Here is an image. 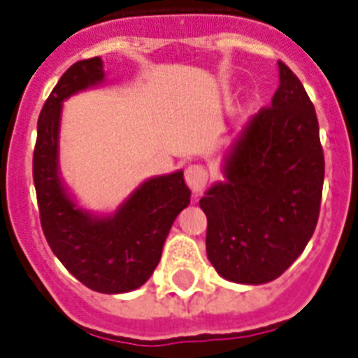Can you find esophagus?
<instances>
[{
  "mask_svg": "<svg viewBox=\"0 0 358 358\" xmlns=\"http://www.w3.org/2000/svg\"><path fill=\"white\" fill-rule=\"evenodd\" d=\"M185 182H187L193 193H200L206 187V184H208V171L199 164L189 165L187 169H185Z\"/></svg>",
  "mask_w": 358,
  "mask_h": 358,
  "instance_id": "34e87169",
  "label": "esophagus"
}]
</instances>
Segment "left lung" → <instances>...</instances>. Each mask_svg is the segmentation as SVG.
<instances>
[{
    "label": "left lung",
    "mask_w": 358,
    "mask_h": 358,
    "mask_svg": "<svg viewBox=\"0 0 358 358\" xmlns=\"http://www.w3.org/2000/svg\"><path fill=\"white\" fill-rule=\"evenodd\" d=\"M272 103L254 113L226 150L222 176L206 189V252L224 280L280 278L315 234L324 152L315 106L300 78L278 62Z\"/></svg>",
    "instance_id": "1"
}]
</instances>
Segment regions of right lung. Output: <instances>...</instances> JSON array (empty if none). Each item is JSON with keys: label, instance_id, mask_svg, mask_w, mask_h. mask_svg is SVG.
<instances>
[{"label": "right lung", "instance_id": "add662e5", "mask_svg": "<svg viewBox=\"0 0 358 358\" xmlns=\"http://www.w3.org/2000/svg\"><path fill=\"white\" fill-rule=\"evenodd\" d=\"M104 83L101 57L80 60L60 77L38 117L33 178L43 235L58 261L88 289L123 294L149 281L191 191L178 169L143 180L113 211L78 204L60 169L62 108L69 97Z\"/></svg>", "mask_w": 358, "mask_h": 358}]
</instances>
